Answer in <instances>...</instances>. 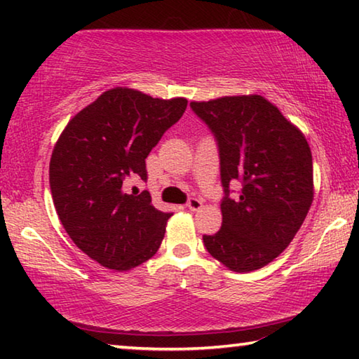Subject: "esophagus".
I'll return each mask as SVG.
<instances>
[{
    "instance_id": "1",
    "label": "esophagus",
    "mask_w": 359,
    "mask_h": 359,
    "mask_svg": "<svg viewBox=\"0 0 359 359\" xmlns=\"http://www.w3.org/2000/svg\"><path fill=\"white\" fill-rule=\"evenodd\" d=\"M187 208L190 209L191 212H196V210L203 208V201H201V199H198V198H190V199H188V203H187Z\"/></svg>"
}]
</instances>
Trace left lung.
<instances>
[{"label": "left lung", "instance_id": "left-lung-1", "mask_svg": "<svg viewBox=\"0 0 359 359\" xmlns=\"http://www.w3.org/2000/svg\"><path fill=\"white\" fill-rule=\"evenodd\" d=\"M218 141L222 228L203 236L208 252L234 272L269 264L294 239L313 201L312 151L304 133L261 95L191 101ZM241 180L238 200L229 182Z\"/></svg>", "mask_w": 359, "mask_h": 359}]
</instances>
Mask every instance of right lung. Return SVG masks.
I'll return each instance as SVG.
<instances>
[{"label": "right lung", "mask_w": 359, "mask_h": 359, "mask_svg": "<svg viewBox=\"0 0 359 359\" xmlns=\"http://www.w3.org/2000/svg\"><path fill=\"white\" fill-rule=\"evenodd\" d=\"M185 98H151L115 87L72 117L53 147L48 177L66 233L96 263L131 271L156 253L171 212L149 191H126V179H147L145 158L184 115Z\"/></svg>", "instance_id": "obj_1"}]
</instances>
